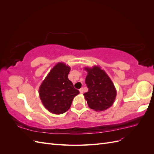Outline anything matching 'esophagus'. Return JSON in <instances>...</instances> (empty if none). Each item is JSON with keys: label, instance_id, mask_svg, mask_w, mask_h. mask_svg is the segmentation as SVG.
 Instances as JSON below:
<instances>
[{"label": "esophagus", "instance_id": "esophagus-1", "mask_svg": "<svg viewBox=\"0 0 154 154\" xmlns=\"http://www.w3.org/2000/svg\"><path fill=\"white\" fill-rule=\"evenodd\" d=\"M79 91H80V92L81 93V94H83V88H81Z\"/></svg>", "mask_w": 154, "mask_h": 154}]
</instances>
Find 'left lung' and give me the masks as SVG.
I'll use <instances>...</instances> for the list:
<instances>
[{"label": "left lung", "instance_id": "1", "mask_svg": "<svg viewBox=\"0 0 154 154\" xmlns=\"http://www.w3.org/2000/svg\"><path fill=\"white\" fill-rule=\"evenodd\" d=\"M87 71L85 83L88 92L83 94L88 106L96 111H103L112 105L116 97L114 83L99 66L85 67Z\"/></svg>", "mask_w": 154, "mask_h": 154}]
</instances>
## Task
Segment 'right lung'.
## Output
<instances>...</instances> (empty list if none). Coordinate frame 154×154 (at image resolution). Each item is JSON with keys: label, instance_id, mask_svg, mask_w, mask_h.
Wrapping results in <instances>:
<instances>
[{"label": "right lung", "instance_id": "1", "mask_svg": "<svg viewBox=\"0 0 154 154\" xmlns=\"http://www.w3.org/2000/svg\"><path fill=\"white\" fill-rule=\"evenodd\" d=\"M69 66L58 63L51 70L39 88V96L45 108L54 114L67 111L80 92L68 78Z\"/></svg>", "mask_w": 154, "mask_h": 154}]
</instances>
